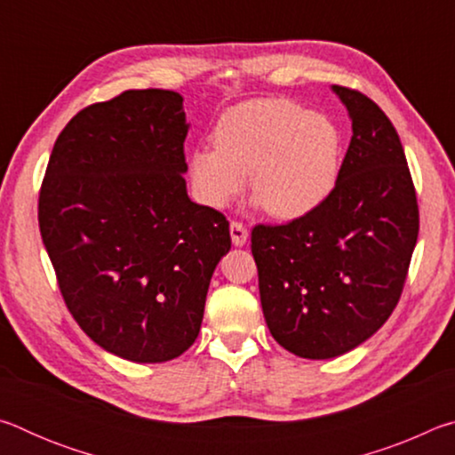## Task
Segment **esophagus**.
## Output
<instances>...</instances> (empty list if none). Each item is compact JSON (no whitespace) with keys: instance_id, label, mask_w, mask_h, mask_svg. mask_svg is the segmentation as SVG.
<instances>
[{"instance_id":"1","label":"esophagus","mask_w":455,"mask_h":455,"mask_svg":"<svg viewBox=\"0 0 455 455\" xmlns=\"http://www.w3.org/2000/svg\"><path fill=\"white\" fill-rule=\"evenodd\" d=\"M230 238H233V244L243 246L246 243V238H249V230H246L243 222L230 220Z\"/></svg>"}]
</instances>
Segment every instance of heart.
I'll return each instance as SVG.
<instances>
[{"instance_id": "heart-1", "label": "heart", "mask_w": 455, "mask_h": 455, "mask_svg": "<svg viewBox=\"0 0 455 455\" xmlns=\"http://www.w3.org/2000/svg\"><path fill=\"white\" fill-rule=\"evenodd\" d=\"M217 148L190 158L200 198L225 209L251 190L275 219H301L325 203L341 168V138L325 116L283 98L251 100L222 114L214 130Z\"/></svg>"}]
</instances>
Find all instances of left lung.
Returning a JSON list of instances; mask_svg holds the SVG:
<instances>
[{
    "mask_svg": "<svg viewBox=\"0 0 455 455\" xmlns=\"http://www.w3.org/2000/svg\"><path fill=\"white\" fill-rule=\"evenodd\" d=\"M353 136L325 203L284 225H257L251 251L275 341L305 359L343 355L402 297L419 209L402 140L371 98L333 86Z\"/></svg>",
    "mask_w": 455,
    "mask_h": 455,
    "instance_id": "1",
    "label": "left lung"
}]
</instances>
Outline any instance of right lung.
<instances>
[{
  "label": "right lung",
  "instance_id": "obj_1",
  "mask_svg": "<svg viewBox=\"0 0 455 455\" xmlns=\"http://www.w3.org/2000/svg\"><path fill=\"white\" fill-rule=\"evenodd\" d=\"M182 96L128 90L61 130L37 220L68 311L92 341L136 363L182 355L230 249L225 214L187 195Z\"/></svg>",
  "mask_w": 455,
  "mask_h": 455
}]
</instances>
